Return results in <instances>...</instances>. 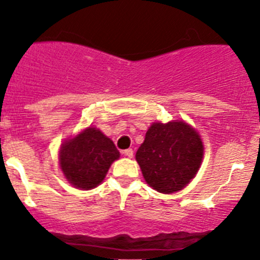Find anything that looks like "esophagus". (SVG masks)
Listing matches in <instances>:
<instances>
[{
	"label": "esophagus",
	"instance_id": "esophagus-1",
	"mask_svg": "<svg viewBox=\"0 0 260 260\" xmlns=\"http://www.w3.org/2000/svg\"><path fill=\"white\" fill-rule=\"evenodd\" d=\"M123 154H124L127 157H133V150L132 149L124 150V151H123Z\"/></svg>",
	"mask_w": 260,
	"mask_h": 260
}]
</instances>
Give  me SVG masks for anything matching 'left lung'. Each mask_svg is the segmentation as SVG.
Masks as SVG:
<instances>
[{
    "instance_id": "8db88e82",
    "label": "left lung",
    "mask_w": 260,
    "mask_h": 260,
    "mask_svg": "<svg viewBox=\"0 0 260 260\" xmlns=\"http://www.w3.org/2000/svg\"><path fill=\"white\" fill-rule=\"evenodd\" d=\"M203 156L200 135L183 120L152 123L136 152L145 181L161 193L186 187L198 173Z\"/></svg>"
}]
</instances>
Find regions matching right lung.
Instances as JSON below:
<instances>
[{
	"instance_id": "add662e5",
	"label": "right lung",
	"mask_w": 260,
	"mask_h": 260,
	"mask_svg": "<svg viewBox=\"0 0 260 260\" xmlns=\"http://www.w3.org/2000/svg\"><path fill=\"white\" fill-rule=\"evenodd\" d=\"M119 156L110 138L100 129L88 127L75 137L65 140L60 147L59 163L69 183L81 190H91L104 181Z\"/></svg>"
}]
</instances>
